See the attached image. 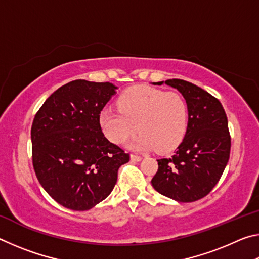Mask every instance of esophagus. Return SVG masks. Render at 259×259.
<instances>
[{
  "label": "esophagus",
  "mask_w": 259,
  "mask_h": 259,
  "mask_svg": "<svg viewBox=\"0 0 259 259\" xmlns=\"http://www.w3.org/2000/svg\"><path fill=\"white\" fill-rule=\"evenodd\" d=\"M130 160L134 161V162H139L140 160H142V156L139 155H135V154H131L130 155Z\"/></svg>",
  "instance_id": "34e87169"
}]
</instances>
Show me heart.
<instances>
[{
  "label": "heart",
  "mask_w": 259,
  "mask_h": 259,
  "mask_svg": "<svg viewBox=\"0 0 259 259\" xmlns=\"http://www.w3.org/2000/svg\"><path fill=\"white\" fill-rule=\"evenodd\" d=\"M119 111L105 108L99 115L104 135L114 144H123L137 130L135 150L169 152L179 145L188 126V107L177 93L148 87H133L117 99Z\"/></svg>",
  "instance_id": "1"
}]
</instances>
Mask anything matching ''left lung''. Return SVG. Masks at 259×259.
Instances as JSON below:
<instances>
[{
  "label": "left lung",
  "mask_w": 259,
  "mask_h": 259,
  "mask_svg": "<svg viewBox=\"0 0 259 259\" xmlns=\"http://www.w3.org/2000/svg\"><path fill=\"white\" fill-rule=\"evenodd\" d=\"M153 84L161 85L162 82ZM188 107V126L171 157L157 160L152 185L160 194L178 202H194L208 195L221 179L230 159L231 136L221 102L191 82L171 78Z\"/></svg>",
  "instance_id": "1"
}]
</instances>
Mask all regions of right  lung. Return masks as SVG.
Masks as SVG:
<instances>
[{
  "instance_id": "obj_1",
  "label": "right lung",
  "mask_w": 259,
  "mask_h": 259,
  "mask_svg": "<svg viewBox=\"0 0 259 259\" xmlns=\"http://www.w3.org/2000/svg\"><path fill=\"white\" fill-rule=\"evenodd\" d=\"M109 82L75 80L60 87L34 117L33 166L56 202L84 211L111 194L128 153L105 137L99 115L115 95Z\"/></svg>"
}]
</instances>
